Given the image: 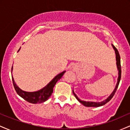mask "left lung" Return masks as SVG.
I'll return each mask as SVG.
<instances>
[{
  "mask_svg": "<svg viewBox=\"0 0 130 130\" xmlns=\"http://www.w3.org/2000/svg\"><path fill=\"white\" fill-rule=\"evenodd\" d=\"M112 46L113 48H114V50H115L116 61H117L116 64H117V69H118V71H119V76H118L117 83V84H116V88L114 89V90L112 92V93L111 95H109V96H108V98H106L105 100L101 101V102H92V101H85L81 100H80L79 98H78V97L76 96V95L74 93V91L73 90V93L74 96H75L77 100L79 101L80 103L83 104V105L85 106H86V107H99V106H103V105H104L106 103H107L109 102V101L111 100L112 99V98L114 96V95L115 93H116V90H117L118 86H119V83H120V79H121V65H120V55H119V51H118V50H117V48H116V47H115L113 44H112Z\"/></svg>",
  "mask_w": 130,
  "mask_h": 130,
  "instance_id": "obj_1",
  "label": "left lung"
}]
</instances>
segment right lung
<instances>
[{
	"label": "right lung",
	"instance_id": "1",
	"mask_svg": "<svg viewBox=\"0 0 130 130\" xmlns=\"http://www.w3.org/2000/svg\"><path fill=\"white\" fill-rule=\"evenodd\" d=\"M19 50H18V51ZM12 70L13 67L11 68V71H12ZM65 73V71H64L63 72L60 73V74H57L48 84L46 85V86L43 87L41 90L37 91V92H28L22 90L16 84L12 76L13 84V86H14V89H15L17 93L18 94L19 96H21L22 98H24L25 100L33 104L41 103H43L46 100H47V99L50 97L51 95L53 93V88L55 86V85H56V83L62 77V76L63 75V74Z\"/></svg>",
	"mask_w": 130,
	"mask_h": 130
}]
</instances>
